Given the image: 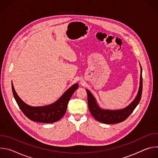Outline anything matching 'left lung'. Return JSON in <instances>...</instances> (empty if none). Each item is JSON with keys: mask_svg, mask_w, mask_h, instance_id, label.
<instances>
[{"mask_svg": "<svg viewBox=\"0 0 158 158\" xmlns=\"http://www.w3.org/2000/svg\"><path fill=\"white\" fill-rule=\"evenodd\" d=\"M141 68L140 81L138 94L134 99L126 107L121 109H105L101 108L93 94L88 89H85L87 94V102L90 112L93 116L99 122L104 124H116L124 121L133 112L134 109L138 105L142 95L143 91V78L142 68L139 63Z\"/></svg>", "mask_w": 158, "mask_h": 158, "instance_id": "left-lung-1", "label": "left lung"}]
</instances>
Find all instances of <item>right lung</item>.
<instances>
[{
    "mask_svg": "<svg viewBox=\"0 0 158 158\" xmlns=\"http://www.w3.org/2000/svg\"><path fill=\"white\" fill-rule=\"evenodd\" d=\"M78 87V83H76L64 92L56 102L46 106L35 107L27 104L20 98L12 82L14 97L22 112L31 121L44 123H55L63 117L71 98Z\"/></svg>",
    "mask_w": 158,
    "mask_h": 158,
    "instance_id": "obj_1",
    "label": "right lung"
}]
</instances>
